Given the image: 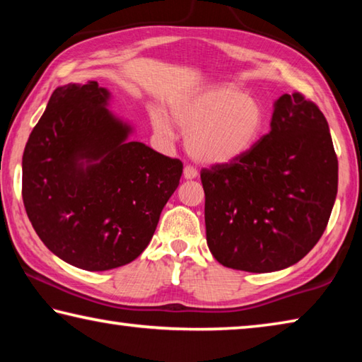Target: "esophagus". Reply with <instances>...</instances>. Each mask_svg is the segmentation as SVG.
I'll list each match as a JSON object with an SVG mask.
<instances>
[{
    "mask_svg": "<svg viewBox=\"0 0 362 362\" xmlns=\"http://www.w3.org/2000/svg\"><path fill=\"white\" fill-rule=\"evenodd\" d=\"M183 177H185L187 180H193L198 177V170L193 166H185V169H183Z\"/></svg>",
    "mask_w": 362,
    "mask_h": 362,
    "instance_id": "34e87169",
    "label": "esophagus"
}]
</instances>
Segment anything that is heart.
Listing matches in <instances>:
<instances>
[{
  "instance_id": "b5f03b06",
  "label": "heart",
  "mask_w": 362,
  "mask_h": 362,
  "mask_svg": "<svg viewBox=\"0 0 362 362\" xmlns=\"http://www.w3.org/2000/svg\"><path fill=\"white\" fill-rule=\"evenodd\" d=\"M170 116L185 134V145L196 161L218 166L235 163L254 148L265 129L262 103L235 86L217 84L180 95L170 102ZM155 131L166 140L175 137L173 122L156 110Z\"/></svg>"
}]
</instances>
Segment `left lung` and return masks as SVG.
<instances>
[{
	"label": "left lung",
	"instance_id": "obj_1",
	"mask_svg": "<svg viewBox=\"0 0 362 362\" xmlns=\"http://www.w3.org/2000/svg\"><path fill=\"white\" fill-rule=\"evenodd\" d=\"M265 134L246 156L201 170L206 240L218 263L250 273L293 265L326 230L339 161L320 108L283 94Z\"/></svg>",
	"mask_w": 362,
	"mask_h": 362
}]
</instances>
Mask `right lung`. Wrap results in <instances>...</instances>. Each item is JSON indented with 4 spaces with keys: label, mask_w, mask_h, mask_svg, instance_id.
Listing matches in <instances>:
<instances>
[{
    "label": "right lung",
    "mask_w": 362,
    "mask_h": 362,
    "mask_svg": "<svg viewBox=\"0 0 362 362\" xmlns=\"http://www.w3.org/2000/svg\"><path fill=\"white\" fill-rule=\"evenodd\" d=\"M97 81L54 90L22 158V198L36 235L88 272L136 260L179 187L183 164L142 142L110 112Z\"/></svg>",
    "instance_id": "right-lung-1"
}]
</instances>
